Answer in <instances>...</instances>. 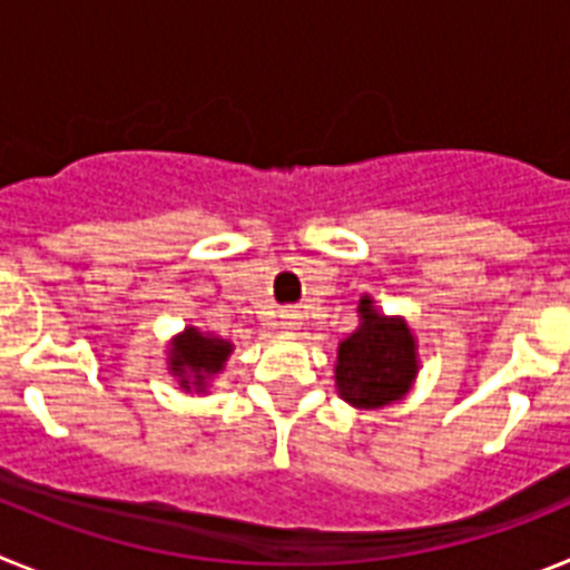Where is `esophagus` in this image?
Instances as JSON below:
<instances>
[{
    "instance_id": "esophagus-1",
    "label": "esophagus",
    "mask_w": 570,
    "mask_h": 570,
    "mask_svg": "<svg viewBox=\"0 0 570 570\" xmlns=\"http://www.w3.org/2000/svg\"><path fill=\"white\" fill-rule=\"evenodd\" d=\"M282 328H285V331H296V328H299V316H296V314H285V316H282Z\"/></svg>"
}]
</instances>
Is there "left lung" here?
I'll return each instance as SVG.
<instances>
[{"instance_id":"left-lung-1","label":"left lung","mask_w":570,"mask_h":570,"mask_svg":"<svg viewBox=\"0 0 570 570\" xmlns=\"http://www.w3.org/2000/svg\"><path fill=\"white\" fill-rule=\"evenodd\" d=\"M360 328L336 347V394L356 411L400 402L420 374V345L405 316H387L374 296L360 299Z\"/></svg>"}]
</instances>
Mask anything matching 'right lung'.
<instances>
[{
    "label": "right lung",
    "instance_id": "add662e5",
    "mask_svg": "<svg viewBox=\"0 0 570 570\" xmlns=\"http://www.w3.org/2000/svg\"><path fill=\"white\" fill-rule=\"evenodd\" d=\"M168 374L179 382L185 394H208L210 382L225 371V362L234 354V345L223 336L188 325L170 340Z\"/></svg>",
    "mask_w": 570,
    "mask_h": 570
}]
</instances>
